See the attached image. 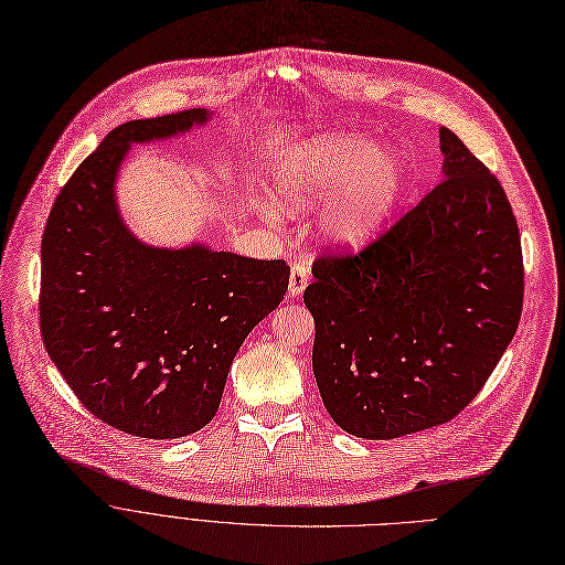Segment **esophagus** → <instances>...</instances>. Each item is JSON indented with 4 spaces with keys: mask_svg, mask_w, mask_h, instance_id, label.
Returning <instances> with one entry per match:
<instances>
[{
    "mask_svg": "<svg viewBox=\"0 0 565 565\" xmlns=\"http://www.w3.org/2000/svg\"><path fill=\"white\" fill-rule=\"evenodd\" d=\"M308 282H310V266L306 262H297L289 271V287H287L289 299H299L303 289L308 287Z\"/></svg>",
    "mask_w": 565,
    "mask_h": 565,
    "instance_id": "1",
    "label": "esophagus"
}]
</instances>
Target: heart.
Masks as SVG:
<instances>
[{
	"label": "heart",
	"instance_id": "b5f03b06",
	"mask_svg": "<svg viewBox=\"0 0 565 565\" xmlns=\"http://www.w3.org/2000/svg\"><path fill=\"white\" fill-rule=\"evenodd\" d=\"M405 168L397 153L363 136L329 132L285 153L276 168V200L303 216L337 200L321 218V232L338 246L359 248L382 230L399 198Z\"/></svg>",
	"mask_w": 565,
	"mask_h": 565
}]
</instances>
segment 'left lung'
Here are the masks:
<instances>
[{
	"label": "left lung",
	"mask_w": 565,
	"mask_h": 565,
	"mask_svg": "<svg viewBox=\"0 0 565 565\" xmlns=\"http://www.w3.org/2000/svg\"><path fill=\"white\" fill-rule=\"evenodd\" d=\"M444 170L359 255L312 264V370L331 418L361 439L448 423L488 382L524 299L520 230L497 177L452 130Z\"/></svg>",
	"instance_id": "8db88e82"
}]
</instances>
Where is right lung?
I'll use <instances>...</instances> for the list:
<instances>
[{
	"label": "right lung",
	"mask_w": 565,
	"mask_h": 565,
	"mask_svg": "<svg viewBox=\"0 0 565 565\" xmlns=\"http://www.w3.org/2000/svg\"><path fill=\"white\" fill-rule=\"evenodd\" d=\"M204 107L117 126L62 188L41 244L47 356L100 420L145 439H179L221 407L248 333L280 306L289 266L211 250L149 246L119 213L130 145L204 126Z\"/></svg>",
	"instance_id": "right-lung-1"
}]
</instances>
